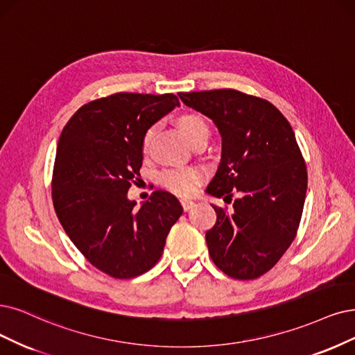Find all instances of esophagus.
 <instances>
[{
    "instance_id": "esophagus-1",
    "label": "esophagus",
    "mask_w": 355,
    "mask_h": 355,
    "mask_svg": "<svg viewBox=\"0 0 355 355\" xmlns=\"http://www.w3.org/2000/svg\"><path fill=\"white\" fill-rule=\"evenodd\" d=\"M181 205L184 207V211H190V209L194 206V202L191 199H181Z\"/></svg>"
}]
</instances>
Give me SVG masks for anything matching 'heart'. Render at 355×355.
<instances>
[{"label": "heart", "mask_w": 355, "mask_h": 355, "mask_svg": "<svg viewBox=\"0 0 355 355\" xmlns=\"http://www.w3.org/2000/svg\"><path fill=\"white\" fill-rule=\"evenodd\" d=\"M177 125L181 131V135L184 136V139L187 140V143L191 148L196 143H199L202 140L207 141L209 135H211L209 124L206 123L203 116L198 114H184L178 116ZM155 131H156L155 127H149L146 131H144V135L141 137V150L144 155L149 153L150 150ZM203 177L205 174L200 168L168 169L161 175V184L175 194L189 196L198 190Z\"/></svg>", "instance_id": "1"}]
</instances>
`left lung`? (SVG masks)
<instances>
[{
	"mask_svg": "<svg viewBox=\"0 0 355 355\" xmlns=\"http://www.w3.org/2000/svg\"><path fill=\"white\" fill-rule=\"evenodd\" d=\"M178 96L211 118L222 139L220 161L206 193L224 200L239 196L231 214L214 206L216 224L206 232L209 254L231 278H259L291 245L303 214L307 169L294 131L270 102L239 90Z\"/></svg>",
	"mask_w": 355,
	"mask_h": 355,
	"instance_id": "1",
	"label": "left lung"
}]
</instances>
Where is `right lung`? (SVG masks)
I'll return each mask as SVG.
<instances>
[{
	"instance_id": "1",
	"label": "right lung",
	"mask_w": 355,
	"mask_h": 355,
	"mask_svg": "<svg viewBox=\"0 0 355 355\" xmlns=\"http://www.w3.org/2000/svg\"><path fill=\"white\" fill-rule=\"evenodd\" d=\"M175 107L173 94H115L83 105L60 136L52 175L57 216L78 252L112 278L153 268L182 214L168 191H155L140 207L127 196L140 175L144 131Z\"/></svg>"
}]
</instances>
